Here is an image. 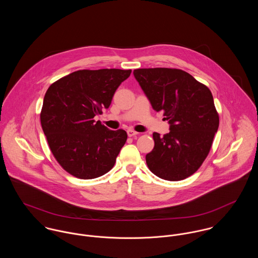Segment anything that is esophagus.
<instances>
[{
  "label": "esophagus",
  "instance_id": "1",
  "mask_svg": "<svg viewBox=\"0 0 258 258\" xmlns=\"http://www.w3.org/2000/svg\"><path fill=\"white\" fill-rule=\"evenodd\" d=\"M127 134H128L129 137H133V136H136L138 133H137L136 131L132 130V129H128V130H127Z\"/></svg>",
  "mask_w": 258,
  "mask_h": 258
}]
</instances>
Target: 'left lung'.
<instances>
[{"instance_id":"left-lung-1","label":"left lung","mask_w":258,"mask_h":258,"mask_svg":"<svg viewBox=\"0 0 258 258\" xmlns=\"http://www.w3.org/2000/svg\"><path fill=\"white\" fill-rule=\"evenodd\" d=\"M153 109L164 111L170 132L153 133L146 155L150 171L167 181L192 175L207 158L220 119L211 90L190 74L176 69H139L133 72Z\"/></svg>"}]
</instances>
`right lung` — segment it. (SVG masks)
Wrapping results in <instances>:
<instances>
[{
  "instance_id": "right-lung-1",
  "label": "right lung",
  "mask_w": 258,
  "mask_h": 258,
  "mask_svg": "<svg viewBox=\"0 0 258 258\" xmlns=\"http://www.w3.org/2000/svg\"><path fill=\"white\" fill-rule=\"evenodd\" d=\"M131 71H77L52 83L43 98L40 123L56 161L71 175L89 180L113 168L127 140L94 117L108 109L119 85Z\"/></svg>"
}]
</instances>
